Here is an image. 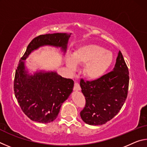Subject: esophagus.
I'll list each match as a JSON object with an SVG mask.
<instances>
[{
  "label": "esophagus",
  "mask_w": 147,
  "mask_h": 147,
  "mask_svg": "<svg viewBox=\"0 0 147 147\" xmlns=\"http://www.w3.org/2000/svg\"><path fill=\"white\" fill-rule=\"evenodd\" d=\"M74 91H80V84L78 82L74 83Z\"/></svg>",
  "instance_id": "esophagus-1"
}]
</instances>
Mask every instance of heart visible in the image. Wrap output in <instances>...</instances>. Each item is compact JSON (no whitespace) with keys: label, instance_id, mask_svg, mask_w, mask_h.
<instances>
[{"label":"heart","instance_id":"obj_1","mask_svg":"<svg viewBox=\"0 0 147 147\" xmlns=\"http://www.w3.org/2000/svg\"><path fill=\"white\" fill-rule=\"evenodd\" d=\"M67 61V65L71 69L75 68V64L86 65L84 73L90 80L101 78L113 61V54L97 45H87L81 47Z\"/></svg>","mask_w":147,"mask_h":147}]
</instances>
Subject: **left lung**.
<instances>
[{"mask_svg":"<svg viewBox=\"0 0 147 147\" xmlns=\"http://www.w3.org/2000/svg\"><path fill=\"white\" fill-rule=\"evenodd\" d=\"M80 85L86 99L80 111L84 122L96 126L113 119L123 107L128 91V69L121 51L112 71L93 81L81 79Z\"/></svg>","mask_w":147,"mask_h":147,"instance_id":"obj_1","label":"left lung"}]
</instances>
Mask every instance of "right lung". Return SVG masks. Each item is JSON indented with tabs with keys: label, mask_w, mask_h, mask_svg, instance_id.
<instances>
[{
	"label": "right lung",
	"mask_w": 147,
	"mask_h": 147,
	"mask_svg": "<svg viewBox=\"0 0 147 147\" xmlns=\"http://www.w3.org/2000/svg\"><path fill=\"white\" fill-rule=\"evenodd\" d=\"M71 35H40L32 39L20 59L15 74V96L22 111L32 121L49 123L55 120L61 104L73 91L74 81L63 78L54 71L36 72L30 75L25 70L24 60L32 51L44 45L61 47L65 52Z\"/></svg>",
	"instance_id": "obj_1"
}]
</instances>
